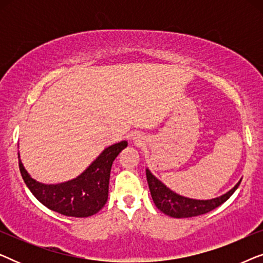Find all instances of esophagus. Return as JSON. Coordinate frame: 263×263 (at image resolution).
I'll return each mask as SVG.
<instances>
[{"mask_svg": "<svg viewBox=\"0 0 263 263\" xmlns=\"http://www.w3.org/2000/svg\"><path fill=\"white\" fill-rule=\"evenodd\" d=\"M134 140H135V141H136V142H138V141H139V136H136V135H135V138H134Z\"/></svg>", "mask_w": 263, "mask_h": 263, "instance_id": "34e87169", "label": "esophagus"}]
</instances>
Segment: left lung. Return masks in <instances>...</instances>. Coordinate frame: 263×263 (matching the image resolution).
Wrapping results in <instances>:
<instances>
[{
  "label": "left lung",
  "instance_id": "1",
  "mask_svg": "<svg viewBox=\"0 0 263 263\" xmlns=\"http://www.w3.org/2000/svg\"><path fill=\"white\" fill-rule=\"evenodd\" d=\"M146 177L147 182H148L151 195H152V199L158 210L174 218L197 217V215L206 214L208 212L213 211L214 208L219 207L226 200L230 199V196L236 192L240 183L239 181L230 192L224 194L222 196L215 197V199L193 200L178 195V194L166 188V185H164L159 179L154 177L149 170H146Z\"/></svg>",
  "mask_w": 263,
  "mask_h": 263
}]
</instances>
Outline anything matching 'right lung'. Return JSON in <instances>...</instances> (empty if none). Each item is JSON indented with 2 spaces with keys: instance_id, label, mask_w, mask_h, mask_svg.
Listing matches in <instances>:
<instances>
[{
  "instance_id": "obj_1",
  "label": "right lung",
  "mask_w": 263,
  "mask_h": 263,
  "mask_svg": "<svg viewBox=\"0 0 263 263\" xmlns=\"http://www.w3.org/2000/svg\"><path fill=\"white\" fill-rule=\"evenodd\" d=\"M128 145L121 141L107 147L79 177L61 184H42L31 177L19 160L24 182L39 202L67 217L86 218L102 210L109 195L110 171L120 152Z\"/></svg>"
}]
</instances>
